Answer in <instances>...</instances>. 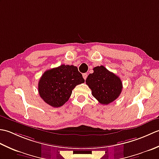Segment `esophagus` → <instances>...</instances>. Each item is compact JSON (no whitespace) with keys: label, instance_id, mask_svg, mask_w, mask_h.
<instances>
[{"label":"esophagus","instance_id":"1","mask_svg":"<svg viewBox=\"0 0 159 159\" xmlns=\"http://www.w3.org/2000/svg\"><path fill=\"white\" fill-rule=\"evenodd\" d=\"M83 79H84L86 80L87 77V73H84V74H83Z\"/></svg>","mask_w":159,"mask_h":159}]
</instances>
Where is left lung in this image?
Instances as JSON below:
<instances>
[{"mask_svg":"<svg viewBox=\"0 0 159 159\" xmlns=\"http://www.w3.org/2000/svg\"><path fill=\"white\" fill-rule=\"evenodd\" d=\"M86 79L93 96L100 104H108L116 100L122 89V83L114 73L103 66L95 67Z\"/></svg>","mask_w":159,"mask_h":159,"instance_id":"obj_1","label":"left lung"}]
</instances>
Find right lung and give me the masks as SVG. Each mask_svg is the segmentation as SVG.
Masks as SVG:
<instances>
[{
    "instance_id": "1",
    "label": "right lung",
    "mask_w": 159,
    "mask_h": 159,
    "mask_svg": "<svg viewBox=\"0 0 159 159\" xmlns=\"http://www.w3.org/2000/svg\"><path fill=\"white\" fill-rule=\"evenodd\" d=\"M84 82L76 66L63 64L43 74L39 80L38 92L46 103L60 107L69 100L74 87Z\"/></svg>"
}]
</instances>
